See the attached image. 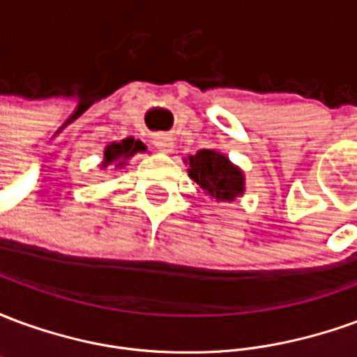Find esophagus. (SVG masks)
Segmentation results:
<instances>
[{
  "mask_svg": "<svg viewBox=\"0 0 357 357\" xmlns=\"http://www.w3.org/2000/svg\"><path fill=\"white\" fill-rule=\"evenodd\" d=\"M153 143L162 153H172L174 151V139H172L170 135H166V133H156L155 137H153Z\"/></svg>",
  "mask_w": 357,
  "mask_h": 357,
  "instance_id": "esophagus-1",
  "label": "esophagus"
}]
</instances>
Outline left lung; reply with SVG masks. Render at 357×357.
<instances>
[{
    "label": "left lung",
    "mask_w": 357,
    "mask_h": 357,
    "mask_svg": "<svg viewBox=\"0 0 357 357\" xmlns=\"http://www.w3.org/2000/svg\"><path fill=\"white\" fill-rule=\"evenodd\" d=\"M187 162L191 179L212 199L231 202L245 193V174L216 149H201Z\"/></svg>",
    "instance_id": "1"
}]
</instances>
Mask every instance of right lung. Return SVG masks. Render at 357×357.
<instances>
[{"label": "right lung", "mask_w": 357, "mask_h": 357, "mask_svg": "<svg viewBox=\"0 0 357 357\" xmlns=\"http://www.w3.org/2000/svg\"><path fill=\"white\" fill-rule=\"evenodd\" d=\"M145 145L141 143L139 139H133V137H126L120 143H110L105 149V155H102L101 168H107V166H116V168H122L126 166V160L133 156L135 153H143L145 151Z\"/></svg>", "instance_id": "1"}]
</instances>
